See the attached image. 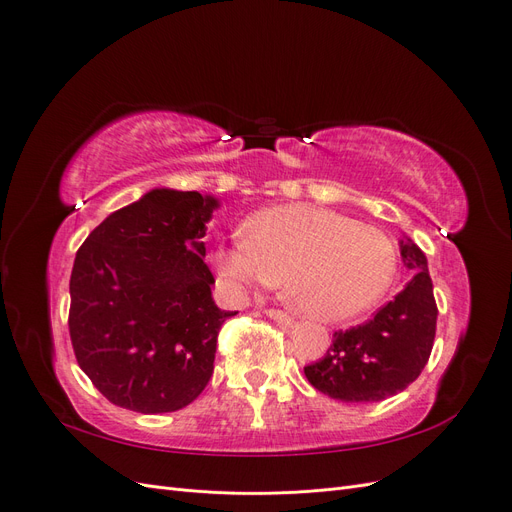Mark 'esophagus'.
<instances>
[{
    "label": "esophagus",
    "instance_id": "obj_1",
    "mask_svg": "<svg viewBox=\"0 0 512 512\" xmlns=\"http://www.w3.org/2000/svg\"><path fill=\"white\" fill-rule=\"evenodd\" d=\"M267 316L273 318L275 322L286 324V327H290V324H294V318H292L288 312H284V309H267Z\"/></svg>",
    "mask_w": 512,
    "mask_h": 512
}]
</instances>
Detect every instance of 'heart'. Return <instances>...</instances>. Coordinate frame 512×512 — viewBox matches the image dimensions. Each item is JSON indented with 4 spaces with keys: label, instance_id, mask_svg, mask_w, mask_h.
<instances>
[{
    "label": "heart",
    "instance_id": "b5f03b06",
    "mask_svg": "<svg viewBox=\"0 0 512 512\" xmlns=\"http://www.w3.org/2000/svg\"><path fill=\"white\" fill-rule=\"evenodd\" d=\"M215 269L232 288L284 280L288 301L309 318L342 322L374 307L393 284L397 247L380 228L312 205L256 213L215 250Z\"/></svg>",
    "mask_w": 512,
    "mask_h": 512
}]
</instances>
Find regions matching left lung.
I'll return each mask as SVG.
<instances>
[{
    "label": "left lung",
    "mask_w": 512,
    "mask_h": 512,
    "mask_svg": "<svg viewBox=\"0 0 512 512\" xmlns=\"http://www.w3.org/2000/svg\"><path fill=\"white\" fill-rule=\"evenodd\" d=\"M401 256L414 273L408 286L374 318L335 331L327 354L305 365L309 384L320 393L365 404L393 397L421 376L436 337L438 305L425 254L416 243L401 241Z\"/></svg>",
    "instance_id": "obj_1"
}]
</instances>
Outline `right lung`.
I'll return each mask as SVG.
<instances>
[{"mask_svg":"<svg viewBox=\"0 0 512 512\" xmlns=\"http://www.w3.org/2000/svg\"><path fill=\"white\" fill-rule=\"evenodd\" d=\"M215 200L153 190L89 232L70 275L76 363L111 404L160 414L203 393L226 318L211 299L205 224Z\"/></svg>","mask_w":512,"mask_h":512,"instance_id":"right-lung-1","label":"right lung"}]
</instances>
